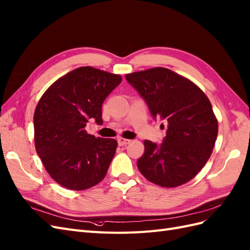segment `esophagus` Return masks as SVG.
Returning a JSON list of instances; mask_svg holds the SVG:
<instances>
[{
  "instance_id": "obj_1",
  "label": "esophagus",
  "mask_w": 250,
  "mask_h": 250,
  "mask_svg": "<svg viewBox=\"0 0 250 250\" xmlns=\"http://www.w3.org/2000/svg\"><path fill=\"white\" fill-rule=\"evenodd\" d=\"M117 142H118V145L120 146H126V145H129L130 142H131V140L130 139H125V138H118V140H117Z\"/></svg>"
}]
</instances>
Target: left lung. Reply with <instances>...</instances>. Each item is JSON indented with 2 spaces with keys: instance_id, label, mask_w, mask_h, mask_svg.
<instances>
[{
  "instance_id": "8db88e82",
  "label": "left lung",
  "mask_w": 250,
  "mask_h": 250,
  "mask_svg": "<svg viewBox=\"0 0 250 250\" xmlns=\"http://www.w3.org/2000/svg\"><path fill=\"white\" fill-rule=\"evenodd\" d=\"M125 80L145 99L154 119L167 123L162 144L145 140V154L137 160L140 173L162 188L188 182L209 159L218 136L209 99L194 83L167 68L138 71Z\"/></svg>"
}]
</instances>
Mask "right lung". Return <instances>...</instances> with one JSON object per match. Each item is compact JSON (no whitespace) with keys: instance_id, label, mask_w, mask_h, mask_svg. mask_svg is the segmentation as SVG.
<instances>
[{"instance_id":"obj_1","label":"right lung","mask_w":250,"mask_h":250,"mask_svg":"<svg viewBox=\"0 0 250 250\" xmlns=\"http://www.w3.org/2000/svg\"><path fill=\"white\" fill-rule=\"evenodd\" d=\"M123 81L120 75L81 67L59 78L35 108L34 145L48 174L62 187L83 190L101 182L117 141L84 130L89 120L103 124V104Z\"/></svg>"}]
</instances>
